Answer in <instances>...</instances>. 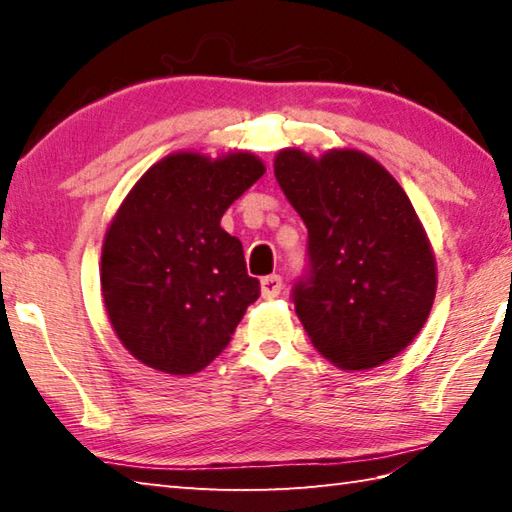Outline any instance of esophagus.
<instances>
[{
	"label": "esophagus",
	"mask_w": 512,
	"mask_h": 512,
	"mask_svg": "<svg viewBox=\"0 0 512 512\" xmlns=\"http://www.w3.org/2000/svg\"><path fill=\"white\" fill-rule=\"evenodd\" d=\"M282 291V277L280 275H268L262 280V298L273 300L280 296Z\"/></svg>",
	"instance_id": "obj_1"
}]
</instances>
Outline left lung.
<instances>
[{
    "label": "left lung",
    "mask_w": 512,
    "mask_h": 512,
    "mask_svg": "<svg viewBox=\"0 0 512 512\" xmlns=\"http://www.w3.org/2000/svg\"><path fill=\"white\" fill-rule=\"evenodd\" d=\"M275 180L309 232L311 271L293 302L311 345L370 370L411 345L436 298V255L400 183L357 149L277 151Z\"/></svg>",
    "instance_id": "left-lung-1"
}]
</instances>
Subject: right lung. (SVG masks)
Returning a JSON list of instances; mask_svg holds the SVG:
<instances>
[{
    "label": "right lung",
    "mask_w": 512,
    "mask_h": 512,
    "mask_svg": "<svg viewBox=\"0 0 512 512\" xmlns=\"http://www.w3.org/2000/svg\"><path fill=\"white\" fill-rule=\"evenodd\" d=\"M264 171L250 151H178L121 201L103 237L101 296L117 339L144 366L201 372L259 298L241 241L221 216Z\"/></svg>",
    "instance_id": "obj_1"
}]
</instances>
